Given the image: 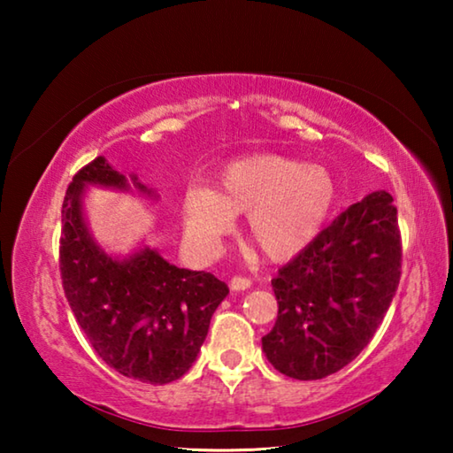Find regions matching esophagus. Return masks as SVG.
<instances>
[{"mask_svg":"<svg viewBox=\"0 0 453 453\" xmlns=\"http://www.w3.org/2000/svg\"><path fill=\"white\" fill-rule=\"evenodd\" d=\"M229 286H232V289H235V291L248 289L251 286V280L245 278V275H234L232 281H229Z\"/></svg>","mask_w":453,"mask_h":453,"instance_id":"34e87169","label":"esophagus"}]
</instances>
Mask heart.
I'll return each mask as SVG.
<instances>
[{
	"label": "heart",
	"mask_w": 453,
	"mask_h": 453,
	"mask_svg": "<svg viewBox=\"0 0 453 453\" xmlns=\"http://www.w3.org/2000/svg\"><path fill=\"white\" fill-rule=\"evenodd\" d=\"M332 175L283 156H256L229 164L218 191L191 186L183 218L191 245L213 254L232 232L237 213H248V237L267 257L300 254L324 227L334 208Z\"/></svg>",
	"instance_id": "b5f03b06"
}]
</instances>
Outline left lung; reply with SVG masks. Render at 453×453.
Returning a JSON list of instances; mask_svg holds the SVG:
<instances>
[{
    "label": "left lung",
    "instance_id": "8db88e82",
    "mask_svg": "<svg viewBox=\"0 0 453 453\" xmlns=\"http://www.w3.org/2000/svg\"><path fill=\"white\" fill-rule=\"evenodd\" d=\"M402 278L397 208L375 191L337 216L272 280L278 319L262 337L270 364L294 380L327 378L359 356Z\"/></svg>",
    "mask_w": 453,
    "mask_h": 453
}]
</instances>
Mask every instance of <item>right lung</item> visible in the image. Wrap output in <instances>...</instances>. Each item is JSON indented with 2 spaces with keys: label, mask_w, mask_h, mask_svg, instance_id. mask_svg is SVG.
I'll list each match as a JSON object with an SVG mask.
<instances>
[{
  "label": "right lung",
  "mask_w": 453,
  "mask_h": 453,
  "mask_svg": "<svg viewBox=\"0 0 453 453\" xmlns=\"http://www.w3.org/2000/svg\"><path fill=\"white\" fill-rule=\"evenodd\" d=\"M86 183L126 188V178L99 156L67 186L59 273L75 321L96 354L126 378L153 386L180 380L229 289L213 273L181 270L150 248L127 262L105 256L81 218Z\"/></svg>",
  "instance_id": "obj_1"
}]
</instances>
